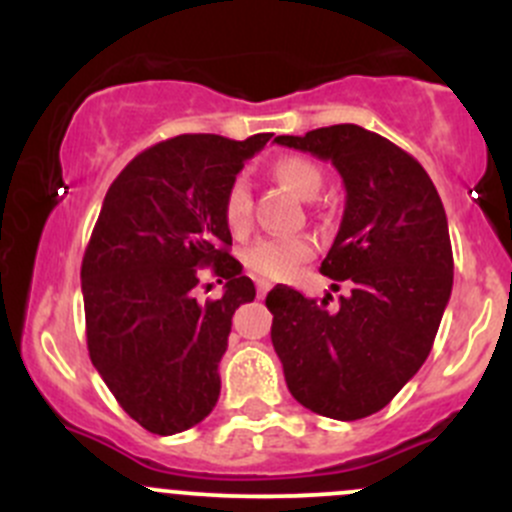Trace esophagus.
<instances>
[{
    "instance_id": "obj_1",
    "label": "esophagus",
    "mask_w": 512,
    "mask_h": 512,
    "mask_svg": "<svg viewBox=\"0 0 512 512\" xmlns=\"http://www.w3.org/2000/svg\"><path fill=\"white\" fill-rule=\"evenodd\" d=\"M272 289V282L270 280H257V297H265L267 292Z\"/></svg>"
}]
</instances>
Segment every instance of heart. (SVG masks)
<instances>
[{"label":"heart","instance_id":"heart-1","mask_svg":"<svg viewBox=\"0 0 512 512\" xmlns=\"http://www.w3.org/2000/svg\"><path fill=\"white\" fill-rule=\"evenodd\" d=\"M272 175L277 183L285 185L292 190L297 198L312 200L317 198L322 190V170L312 163V160L302 156H285L277 158L272 163ZM223 218L225 225L230 227L235 235L245 232L250 227L252 218V195L250 185L242 178H235L225 190L223 198ZM314 252V242L309 235H282V237H260L252 242L245 252L242 260L250 267L255 275L270 277V280H280L287 277L289 272L304 260H309Z\"/></svg>","mask_w":512,"mask_h":512}]
</instances>
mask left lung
Wrapping results in <instances>:
<instances>
[{
	"mask_svg": "<svg viewBox=\"0 0 512 512\" xmlns=\"http://www.w3.org/2000/svg\"><path fill=\"white\" fill-rule=\"evenodd\" d=\"M275 143L332 160L342 175L347 203L322 272L352 294L329 309L275 287L272 347L304 409L356 421L384 409L431 352L453 287L446 210L416 158L354 123Z\"/></svg>",
	"mask_w": 512,
	"mask_h": 512,
	"instance_id": "obj_1",
	"label": "left lung"
}]
</instances>
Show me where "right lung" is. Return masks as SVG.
Here are the masks:
<instances>
[{"mask_svg": "<svg viewBox=\"0 0 512 512\" xmlns=\"http://www.w3.org/2000/svg\"><path fill=\"white\" fill-rule=\"evenodd\" d=\"M272 133H185L138 153L108 188L81 265L86 342L121 409L158 436L215 409L232 314L255 285L227 252L225 190ZM200 266L226 280L200 305ZM220 282V280H218Z\"/></svg>", "mask_w": 512, "mask_h": 512, "instance_id": "right-lung-1", "label": "right lung"}]
</instances>
